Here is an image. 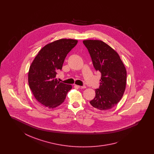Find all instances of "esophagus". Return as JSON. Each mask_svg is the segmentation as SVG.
Instances as JSON below:
<instances>
[{"label": "esophagus", "mask_w": 154, "mask_h": 154, "mask_svg": "<svg viewBox=\"0 0 154 154\" xmlns=\"http://www.w3.org/2000/svg\"><path fill=\"white\" fill-rule=\"evenodd\" d=\"M75 87H77L78 88H81V89H85L86 88V87L85 85H83V86H79V85H75Z\"/></svg>", "instance_id": "34e87169"}]
</instances>
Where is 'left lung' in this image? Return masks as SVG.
I'll list each match as a JSON object with an SVG mask.
<instances>
[{
  "mask_svg": "<svg viewBox=\"0 0 154 154\" xmlns=\"http://www.w3.org/2000/svg\"><path fill=\"white\" fill-rule=\"evenodd\" d=\"M93 65L102 74L100 86L90 104L96 109L107 110L114 107L124 95L126 70L117 52L101 40H84Z\"/></svg>",
  "mask_w": 154,
  "mask_h": 154,
  "instance_id": "8db88e82",
  "label": "left lung"
}]
</instances>
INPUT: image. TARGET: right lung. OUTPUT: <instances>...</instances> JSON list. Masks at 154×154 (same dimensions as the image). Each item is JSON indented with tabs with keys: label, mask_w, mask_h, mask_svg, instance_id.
Listing matches in <instances>:
<instances>
[{
	"label": "right lung",
	"mask_w": 154,
	"mask_h": 154,
	"mask_svg": "<svg viewBox=\"0 0 154 154\" xmlns=\"http://www.w3.org/2000/svg\"><path fill=\"white\" fill-rule=\"evenodd\" d=\"M73 39L63 38L47 44L38 52L30 66L29 88L37 100L49 109L61 104L71 85L60 82L56 77L62 70L67 54L77 44Z\"/></svg>",
	"instance_id": "right-lung-1"
}]
</instances>
